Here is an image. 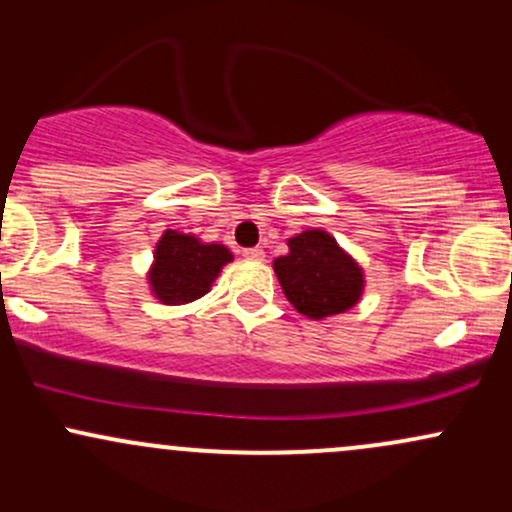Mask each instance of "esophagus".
Listing matches in <instances>:
<instances>
[{
    "instance_id": "1",
    "label": "esophagus",
    "mask_w": 512,
    "mask_h": 512,
    "mask_svg": "<svg viewBox=\"0 0 512 512\" xmlns=\"http://www.w3.org/2000/svg\"><path fill=\"white\" fill-rule=\"evenodd\" d=\"M243 255L248 257V260H264V250H260V248H248V250H243Z\"/></svg>"
}]
</instances>
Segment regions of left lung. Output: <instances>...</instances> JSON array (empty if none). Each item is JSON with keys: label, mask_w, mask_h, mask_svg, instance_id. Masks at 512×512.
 I'll return each instance as SVG.
<instances>
[{"label": "left lung", "mask_w": 512, "mask_h": 512, "mask_svg": "<svg viewBox=\"0 0 512 512\" xmlns=\"http://www.w3.org/2000/svg\"><path fill=\"white\" fill-rule=\"evenodd\" d=\"M274 272L289 303L310 320L351 310L366 286L361 264L322 228L289 238V255L276 257Z\"/></svg>", "instance_id": "8db88e82"}]
</instances>
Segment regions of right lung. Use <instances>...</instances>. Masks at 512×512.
Instances as JSON below:
<instances>
[{
  "label": "right lung",
  "mask_w": 512,
  "mask_h": 512,
  "mask_svg": "<svg viewBox=\"0 0 512 512\" xmlns=\"http://www.w3.org/2000/svg\"><path fill=\"white\" fill-rule=\"evenodd\" d=\"M233 252L221 243H202L197 236L168 228L156 243L149 289L163 305H185L209 293L211 284Z\"/></svg>",
  "instance_id": "right-lung-1"
}]
</instances>
